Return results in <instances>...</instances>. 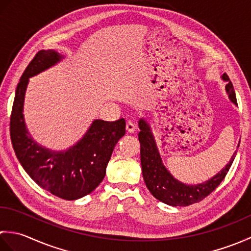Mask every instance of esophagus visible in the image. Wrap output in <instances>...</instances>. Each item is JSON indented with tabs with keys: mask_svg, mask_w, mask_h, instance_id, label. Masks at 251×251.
Here are the masks:
<instances>
[{
	"mask_svg": "<svg viewBox=\"0 0 251 251\" xmlns=\"http://www.w3.org/2000/svg\"><path fill=\"white\" fill-rule=\"evenodd\" d=\"M126 130L128 132H135L137 130V126L132 121H128L126 123Z\"/></svg>",
	"mask_w": 251,
	"mask_h": 251,
	"instance_id": "34e87169",
	"label": "esophagus"
}]
</instances>
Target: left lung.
<instances>
[{
  "label": "left lung",
  "instance_id": "1",
  "mask_svg": "<svg viewBox=\"0 0 251 251\" xmlns=\"http://www.w3.org/2000/svg\"><path fill=\"white\" fill-rule=\"evenodd\" d=\"M222 78L225 81H228L226 85L228 98L231 99L232 102L237 104L233 84L227 74H223ZM139 128L140 131L138 137L140 141L141 167L146 185L155 199L170 206H189L204 200L212 191L216 190L217 186L226 178L236 155L235 151L231 157L230 163L210 180L201 184L188 185L176 180L165 168L150 127L143 120L139 121ZM237 147H239V145Z\"/></svg>",
  "mask_w": 251,
  "mask_h": 251
}]
</instances>
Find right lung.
Wrapping results in <instances>:
<instances>
[{
    "label": "right lung",
    "mask_w": 251,
    "mask_h": 251,
    "mask_svg": "<svg viewBox=\"0 0 251 251\" xmlns=\"http://www.w3.org/2000/svg\"><path fill=\"white\" fill-rule=\"evenodd\" d=\"M61 59L56 50H40L20 77L10 114V139L16 156L30 177L62 200L81 199L97 188L105 176L114 147L125 135L124 119L96 120L83 139L66 152H51L32 139L24 120V100L29 77Z\"/></svg>",
    "instance_id": "1"
}]
</instances>
